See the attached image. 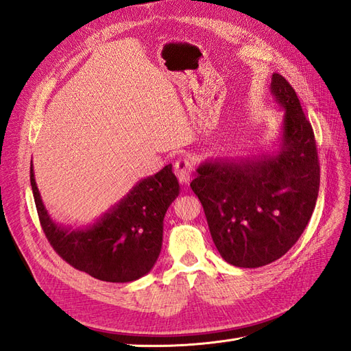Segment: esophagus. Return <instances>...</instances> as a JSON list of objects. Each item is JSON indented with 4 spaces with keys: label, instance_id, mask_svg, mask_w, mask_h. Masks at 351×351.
<instances>
[{
    "label": "esophagus",
    "instance_id": "obj_1",
    "mask_svg": "<svg viewBox=\"0 0 351 351\" xmlns=\"http://www.w3.org/2000/svg\"><path fill=\"white\" fill-rule=\"evenodd\" d=\"M192 173H193V164L190 159L187 158L177 159L174 165V174L177 176L180 183L187 184L190 182V178H192Z\"/></svg>",
    "mask_w": 351,
    "mask_h": 351
}]
</instances>
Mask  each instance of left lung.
<instances>
[{
    "mask_svg": "<svg viewBox=\"0 0 351 351\" xmlns=\"http://www.w3.org/2000/svg\"><path fill=\"white\" fill-rule=\"evenodd\" d=\"M271 93L284 110L280 149L209 159L190 183L222 259L240 268L284 256L304 231L319 192L315 134L300 101L277 73Z\"/></svg>",
    "mask_w": 351,
    "mask_h": 351,
    "instance_id": "8db88e82",
    "label": "left lung"
}]
</instances>
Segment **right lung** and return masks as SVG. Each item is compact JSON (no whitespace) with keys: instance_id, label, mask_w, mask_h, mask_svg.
<instances>
[{"instance_id":"right-lung-1","label":"right lung","mask_w":351,"mask_h":351,"mask_svg":"<svg viewBox=\"0 0 351 351\" xmlns=\"http://www.w3.org/2000/svg\"><path fill=\"white\" fill-rule=\"evenodd\" d=\"M30 184L42 230L73 268L108 282H130L149 272L161 253L164 217L180 193L173 165L141 180L90 226L73 230L52 221L30 165Z\"/></svg>"}]
</instances>
